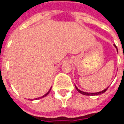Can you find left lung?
<instances>
[{"label": "left lung", "mask_w": 124, "mask_h": 124, "mask_svg": "<svg viewBox=\"0 0 124 124\" xmlns=\"http://www.w3.org/2000/svg\"><path fill=\"white\" fill-rule=\"evenodd\" d=\"M115 47H116V49H117V47L115 46V45H114ZM118 52V51H117ZM75 87H76V89L77 90V92H79V93H80V94H83V95H87V96H93V95H99V94H103V93H104L106 90H107V88H106V89H104V90H103L102 92H96V93H88V92H83V91H80V90L79 89V88H77V87L75 85Z\"/></svg>", "instance_id": "1"}]
</instances>
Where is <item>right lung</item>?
Segmentation results:
<instances>
[{"instance_id":"add662e5","label":"right lung","mask_w":124,"mask_h":124,"mask_svg":"<svg viewBox=\"0 0 124 124\" xmlns=\"http://www.w3.org/2000/svg\"><path fill=\"white\" fill-rule=\"evenodd\" d=\"M50 89L49 90V91H48V92H47V93H46V94H45V95H43V96H42V97H39V98H43V97H45V96H47V94H49V92H50ZM39 98H38V99H39ZM36 99H37V98H36Z\"/></svg>"}]
</instances>
